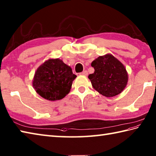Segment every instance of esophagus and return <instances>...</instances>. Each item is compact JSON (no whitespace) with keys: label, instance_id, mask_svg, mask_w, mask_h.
Returning a JSON list of instances; mask_svg holds the SVG:
<instances>
[{"label":"esophagus","instance_id":"esophagus-1","mask_svg":"<svg viewBox=\"0 0 156 156\" xmlns=\"http://www.w3.org/2000/svg\"><path fill=\"white\" fill-rule=\"evenodd\" d=\"M79 74L82 75H88V72H87V71H84L80 73H79Z\"/></svg>","mask_w":156,"mask_h":156}]
</instances>
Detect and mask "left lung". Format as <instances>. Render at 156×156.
<instances>
[{"instance_id": "left-lung-1", "label": "left lung", "mask_w": 156, "mask_h": 156, "mask_svg": "<svg viewBox=\"0 0 156 156\" xmlns=\"http://www.w3.org/2000/svg\"><path fill=\"white\" fill-rule=\"evenodd\" d=\"M91 65L95 71L88 78L93 87L104 96H115L125 88L128 81L126 69L112 55L99 56Z\"/></svg>"}]
</instances>
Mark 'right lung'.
<instances>
[{"label": "right lung", "mask_w": 156, "mask_h": 156, "mask_svg": "<svg viewBox=\"0 0 156 156\" xmlns=\"http://www.w3.org/2000/svg\"><path fill=\"white\" fill-rule=\"evenodd\" d=\"M71 68L58 58L49 59L35 73L33 86L40 96L50 101L62 99L76 78Z\"/></svg>", "instance_id": "obj_1"}]
</instances>
